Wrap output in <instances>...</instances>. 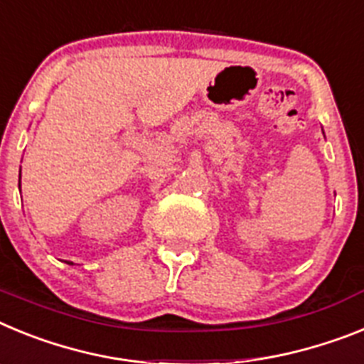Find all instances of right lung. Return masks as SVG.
<instances>
[{
    "instance_id": "1",
    "label": "right lung",
    "mask_w": 364,
    "mask_h": 364,
    "mask_svg": "<svg viewBox=\"0 0 364 364\" xmlns=\"http://www.w3.org/2000/svg\"><path fill=\"white\" fill-rule=\"evenodd\" d=\"M20 179H21V170H20ZM18 186H20V183H18ZM65 264H69V265H73V262H65Z\"/></svg>"
}]
</instances>
